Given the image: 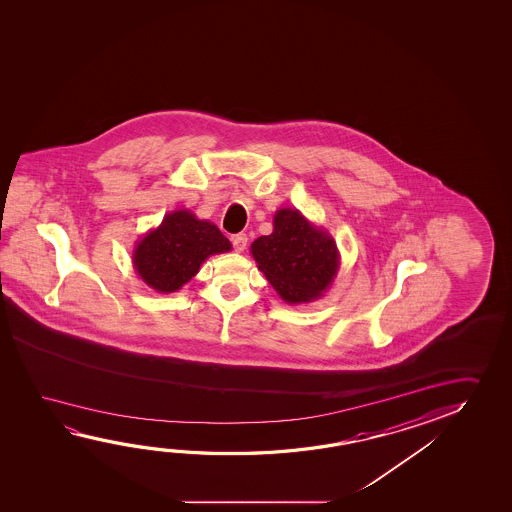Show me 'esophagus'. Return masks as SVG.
Masks as SVG:
<instances>
[{"mask_svg":"<svg viewBox=\"0 0 512 512\" xmlns=\"http://www.w3.org/2000/svg\"><path fill=\"white\" fill-rule=\"evenodd\" d=\"M230 241L234 244L235 252H244V248H246V244H248V237L246 234H235L230 237Z\"/></svg>","mask_w":512,"mask_h":512,"instance_id":"obj_1","label":"esophagus"}]
</instances>
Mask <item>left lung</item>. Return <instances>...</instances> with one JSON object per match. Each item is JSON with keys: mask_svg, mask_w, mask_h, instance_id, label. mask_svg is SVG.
Listing matches in <instances>:
<instances>
[{"mask_svg": "<svg viewBox=\"0 0 512 512\" xmlns=\"http://www.w3.org/2000/svg\"><path fill=\"white\" fill-rule=\"evenodd\" d=\"M250 252L269 284L289 305L321 298L334 284L341 264L334 237L289 207L275 212L273 232L255 239Z\"/></svg>", "mask_w": 512, "mask_h": 512, "instance_id": "8db88e82", "label": "left lung"}]
</instances>
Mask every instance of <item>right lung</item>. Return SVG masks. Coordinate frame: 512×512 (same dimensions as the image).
<instances>
[{
  "instance_id": "add662e5",
  "label": "right lung",
  "mask_w": 512,
  "mask_h": 512,
  "mask_svg": "<svg viewBox=\"0 0 512 512\" xmlns=\"http://www.w3.org/2000/svg\"><path fill=\"white\" fill-rule=\"evenodd\" d=\"M230 250L232 244L214 223L180 209L166 214L159 227L135 243L132 264L144 284L169 294L187 284L210 255Z\"/></svg>"
}]
</instances>
